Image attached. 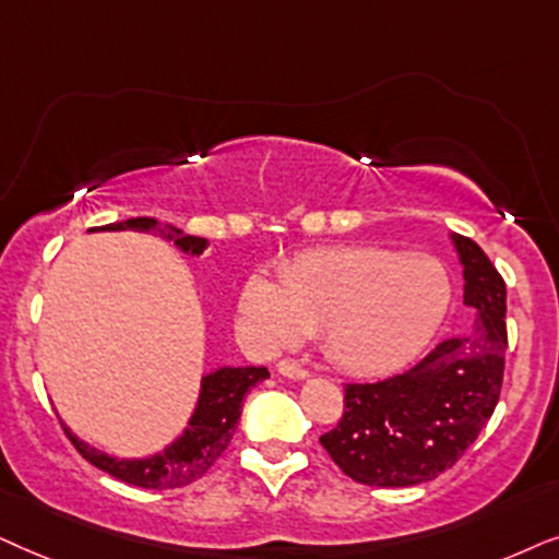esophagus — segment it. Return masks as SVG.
<instances>
[{
    "instance_id": "34e87169",
    "label": "esophagus",
    "mask_w": 559,
    "mask_h": 559,
    "mask_svg": "<svg viewBox=\"0 0 559 559\" xmlns=\"http://www.w3.org/2000/svg\"><path fill=\"white\" fill-rule=\"evenodd\" d=\"M278 373H284L288 378H307L309 370L304 368L301 362H296V360H281L278 362Z\"/></svg>"
}]
</instances>
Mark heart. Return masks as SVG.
<instances>
[{
  "label": "heart",
  "mask_w": 559,
  "mask_h": 559,
  "mask_svg": "<svg viewBox=\"0 0 559 559\" xmlns=\"http://www.w3.org/2000/svg\"><path fill=\"white\" fill-rule=\"evenodd\" d=\"M452 301L442 260L370 245H334L296 255L281 281L255 273L240 309L263 347L319 332L334 366L383 373L414 357L440 330Z\"/></svg>",
  "instance_id": "obj_1"
}]
</instances>
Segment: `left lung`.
Returning <instances> with one entry per match:
<instances>
[{"instance_id": "8db88e82", "label": "left lung", "mask_w": 559, "mask_h": 559, "mask_svg": "<svg viewBox=\"0 0 559 559\" xmlns=\"http://www.w3.org/2000/svg\"><path fill=\"white\" fill-rule=\"evenodd\" d=\"M465 265L471 332L442 340L404 373L345 385L337 427L319 437L326 455L362 486H419L450 471L496 412L506 366V284L471 237L455 235Z\"/></svg>"}]
</instances>
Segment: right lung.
I'll use <instances>...</instances> for the list:
<instances>
[{
    "mask_svg": "<svg viewBox=\"0 0 559 559\" xmlns=\"http://www.w3.org/2000/svg\"><path fill=\"white\" fill-rule=\"evenodd\" d=\"M99 229H138V233H158L163 240H170L178 245L189 255H202L210 240L204 237L183 235L181 229H174L168 225H158L151 217H135L128 222H111L107 227ZM267 378L265 368H219L212 376H204L202 381V396H199V406L193 412L189 429L183 437L160 452V455L145 457V460H115L104 452H96L88 448L69 429L63 427L73 448L86 457L88 463L99 471L109 473L111 478L128 483V486L147 488V490H166V488H181L189 483L199 480L210 467L217 463L222 452L227 450L229 440H233L237 419H240L242 399L252 385Z\"/></svg>",
    "mask_w": 559,
    "mask_h": 559,
    "instance_id": "right-lung-1",
    "label": "right lung"
}]
</instances>
